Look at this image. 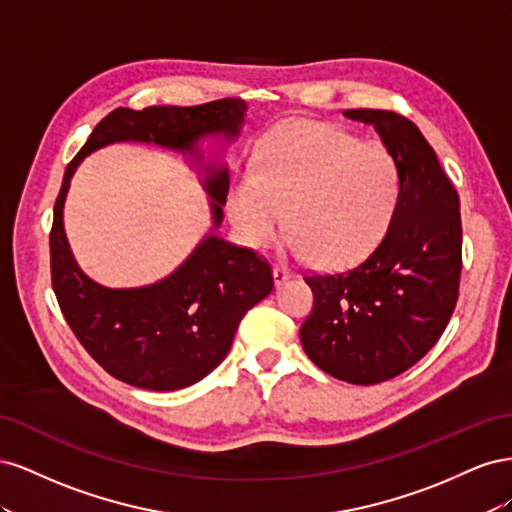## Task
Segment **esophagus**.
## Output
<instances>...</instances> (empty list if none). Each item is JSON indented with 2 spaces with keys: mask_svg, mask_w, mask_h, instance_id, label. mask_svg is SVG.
Masks as SVG:
<instances>
[{
  "mask_svg": "<svg viewBox=\"0 0 512 512\" xmlns=\"http://www.w3.org/2000/svg\"><path fill=\"white\" fill-rule=\"evenodd\" d=\"M290 271L286 267H273V280H275V286L280 288L282 284H286L290 280Z\"/></svg>",
  "mask_w": 512,
  "mask_h": 512,
  "instance_id": "esophagus-1",
  "label": "esophagus"
}]
</instances>
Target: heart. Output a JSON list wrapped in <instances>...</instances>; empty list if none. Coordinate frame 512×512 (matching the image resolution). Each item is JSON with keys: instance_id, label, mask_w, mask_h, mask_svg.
Returning a JSON list of instances; mask_svg holds the SVG:
<instances>
[{"instance_id": "heart-1", "label": "heart", "mask_w": 512, "mask_h": 512, "mask_svg": "<svg viewBox=\"0 0 512 512\" xmlns=\"http://www.w3.org/2000/svg\"><path fill=\"white\" fill-rule=\"evenodd\" d=\"M401 196L393 153L318 121L275 128L228 190V213L241 239L262 247L284 220L288 250L322 267L369 254L389 230Z\"/></svg>"}]
</instances>
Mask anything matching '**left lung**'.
Listing matches in <instances>:
<instances>
[{
    "mask_svg": "<svg viewBox=\"0 0 512 512\" xmlns=\"http://www.w3.org/2000/svg\"><path fill=\"white\" fill-rule=\"evenodd\" d=\"M374 126L401 173L395 218L363 262L305 277L314 309L301 327L305 354L329 376L378 384L404 374L438 342L459 297V196L436 151L410 119L352 108Z\"/></svg>",
    "mask_w": 512,
    "mask_h": 512,
    "instance_id": "left-lung-1",
    "label": "left lung"
}]
</instances>
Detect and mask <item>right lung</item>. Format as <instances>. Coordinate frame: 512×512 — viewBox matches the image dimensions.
<instances>
[{"instance_id": "right-lung-1", "label": "right lung", "mask_w": 512, "mask_h": 512, "mask_svg": "<svg viewBox=\"0 0 512 512\" xmlns=\"http://www.w3.org/2000/svg\"><path fill=\"white\" fill-rule=\"evenodd\" d=\"M247 104L224 98L198 106L115 108L68 164L53 209L51 282L72 333L113 378L149 391L185 389L218 367L241 318L273 290L269 262L254 250L207 235L164 280L143 288H104L79 269L64 232V203L74 170L100 147L136 141L175 149L203 164L209 134L237 138ZM213 230L222 224L228 166L209 162Z\"/></svg>"}]
</instances>
